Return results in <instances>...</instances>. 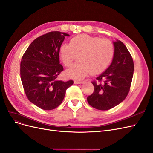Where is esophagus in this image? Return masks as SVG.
Returning a JSON list of instances; mask_svg holds the SVG:
<instances>
[{"instance_id":"esophagus-1","label":"esophagus","mask_w":153,"mask_h":153,"mask_svg":"<svg viewBox=\"0 0 153 153\" xmlns=\"http://www.w3.org/2000/svg\"><path fill=\"white\" fill-rule=\"evenodd\" d=\"M74 83L76 84H82L83 83V81H78V80H75Z\"/></svg>"}]
</instances>
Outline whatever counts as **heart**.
I'll use <instances>...</instances> for the list:
<instances>
[{"label":"heart","instance_id":"b5f03b06","mask_svg":"<svg viewBox=\"0 0 153 153\" xmlns=\"http://www.w3.org/2000/svg\"><path fill=\"white\" fill-rule=\"evenodd\" d=\"M59 53L66 66H71L78 55L80 61L68 69L66 74L79 80L91 72L97 74L106 70L113 59L114 48L108 39L81 35L71 39L70 44L61 45Z\"/></svg>","mask_w":153,"mask_h":153}]
</instances>
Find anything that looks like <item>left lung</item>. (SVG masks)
<instances>
[{"instance_id":"8db88e82","label":"left lung","mask_w":153,"mask_h":153,"mask_svg":"<svg viewBox=\"0 0 153 153\" xmlns=\"http://www.w3.org/2000/svg\"><path fill=\"white\" fill-rule=\"evenodd\" d=\"M114 54L109 66L93 82L94 91L88 103L99 110L110 109L122 102L128 94L134 74V61L120 40L113 42Z\"/></svg>"}]
</instances>
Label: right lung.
<instances>
[{"instance_id": "obj_1", "label": "right lung", "mask_w": 153, "mask_h": 153, "mask_svg": "<svg viewBox=\"0 0 153 153\" xmlns=\"http://www.w3.org/2000/svg\"><path fill=\"white\" fill-rule=\"evenodd\" d=\"M65 36L70 35L51 31L36 38L26 49L21 61V80L26 97L31 103L44 110L59 106L66 89L73 83V80H57L63 70L59 51Z\"/></svg>"}]
</instances>
